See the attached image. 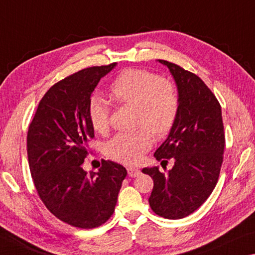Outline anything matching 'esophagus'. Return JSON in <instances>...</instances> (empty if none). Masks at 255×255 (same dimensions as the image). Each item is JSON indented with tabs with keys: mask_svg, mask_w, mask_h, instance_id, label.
<instances>
[{
	"mask_svg": "<svg viewBox=\"0 0 255 255\" xmlns=\"http://www.w3.org/2000/svg\"><path fill=\"white\" fill-rule=\"evenodd\" d=\"M128 177H131V178L138 177V175L140 174V170H139V168H136V167L128 166Z\"/></svg>",
	"mask_w": 255,
	"mask_h": 255,
	"instance_id": "34e87169",
	"label": "esophagus"
}]
</instances>
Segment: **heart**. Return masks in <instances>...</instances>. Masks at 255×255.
I'll return each mask as SVG.
<instances>
[{"mask_svg":"<svg viewBox=\"0 0 255 255\" xmlns=\"http://www.w3.org/2000/svg\"><path fill=\"white\" fill-rule=\"evenodd\" d=\"M111 96L116 103L134 107L138 128L117 133L106 146V154L124 164L139 163L150 148L152 136L162 140L173 128L179 111L177 89L171 81L148 70L127 69L112 83ZM88 113L95 131L107 132L109 104L103 96L90 98Z\"/></svg>","mask_w":255,"mask_h":255,"instance_id":"obj_1","label":"heart"}]
</instances>
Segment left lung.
<instances>
[{
	"label": "left lung",
	"instance_id": "left-lung-1",
	"mask_svg": "<svg viewBox=\"0 0 255 255\" xmlns=\"http://www.w3.org/2000/svg\"><path fill=\"white\" fill-rule=\"evenodd\" d=\"M157 61L175 82L179 111L173 128L154 156L162 163L174 159V165L167 174L158 166L142 172L154 180L148 199L151 210L177 220L195 212L213 191L222 165L225 132L221 106L204 82L178 65Z\"/></svg>",
	"mask_w": 255,
	"mask_h": 255
}]
</instances>
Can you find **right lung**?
Instances as JSON below:
<instances>
[{
    "mask_svg": "<svg viewBox=\"0 0 255 255\" xmlns=\"http://www.w3.org/2000/svg\"><path fill=\"white\" fill-rule=\"evenodd\" d=\"M116 65L82 69L51 87L27 133L30 174L40 198L59 220L77 228H96L112 217L128 174L112 160H103L90 174L82 165L95 136L89 100Z\"/></svg>",
    "mask_w": 255,
    "mask_h": 255,
    "instance_id": "1",
    "label": "right lung"
}]
</instances>
